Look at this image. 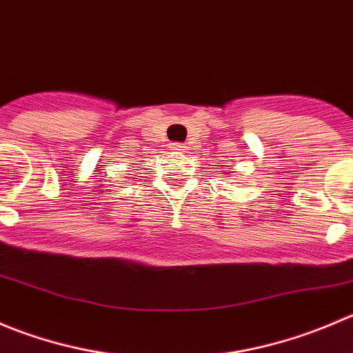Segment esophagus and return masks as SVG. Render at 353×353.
Here are the masks:
<instances>
[{
    "mask_svg": "<svg viewBox=\"0 0 353 353\" xmlns=\"http://www.w3.org/2000/svg\"><path fill=\"white\" fill-rule=\"evenodd\" d=\"M170 148L176 150V152H184V148H186V146L181 145V143H172V145H170Z\"/></svg>",
    "mask_w": 353,
    "mask_h": 353,
    "instance_id": "esophagus-1",
    "label": "esophagus"
}]
</instances>
